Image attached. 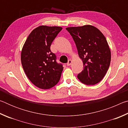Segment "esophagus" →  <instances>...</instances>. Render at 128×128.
I'll use <instances>...</instances> for the list:
<instances>
[{
    "mask_svg": "<svg viewBox=\"0 0 128 128\" xmlns=\"http://www.w3.org/2000/svg\"><path fill=\"white\" fill-rule=\"evenodd\" d=\"M72 60H71L70 59V60H68V62H67L66 65H67V66H70V65L72 64Z\"/></svg>",
    "mask_w": 128,
    "mask_h": 128,
    "instance_id": "obj_1",
    "label": "esophagus"
}]
</instances>
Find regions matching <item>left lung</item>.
<instances>
[{"mask_svg": "<svg viewBox=\"0 0 128 128\" xmlns=\"http://www.w3.org/2000/svg\"><path fill=\"white\" fill-rule=\"evenodd\" d=\"M66 29L72 36L83 62L84 70L77 78L88 85L98 84L104 77L111 62V51L104 36L90 25Z\"/></svg>", "mask_w": 128, "mask_h": 128, "instance_id": "1", "label": "left lung"}]
</instances>
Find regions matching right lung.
<instances>
[{
  "label": "right lung",
  "mask_w": 128,
  "mask_h": 128,
  "mask_svg": "<svg viewBox=\"0 0 128 128\" xmlns=\"http://www.w3.org/2000/svg\"><path fill=\"white\" fill-rule=\"evenodd\" d=\"M62 27L40 26L28 36L21 54V61L28 78L36 87L49 89L59 81L62 65L56 62L50 50Z\"/></svg>",
  "instance_id": "1"
}]
</instances>
